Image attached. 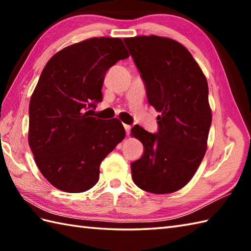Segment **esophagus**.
I'll return each mask as SVG.
<instances>
[{
	"label": "esophagus",
	"instance_id": "1",
	"mask_svg": "<svg viewBox=\"0 0 251 251\" xmlns=\"http://www.w3.org/2000/svg\"><path fill=\"white\" fill-rule=\"evenodd\" d=\"M124 128H125L126 134H127V135H129V134H130V128H131V126H130V125H127V124H124Z\"/></svg>",
	"mask_w": 251,
	"mask_h": 251
}]
</instances>
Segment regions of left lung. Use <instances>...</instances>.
I'll return each instance as SVG.
<instances>
[{"label":"left lung","instance_id":"left-lung-1","mask_svg":"<svg viewBox=\"0 0 251 251\" xmlns=\"http://www.w3.org/2000/svg\"><path fill=\"white\" fill-rule=\"evenodd\" d=\"M124 43L156 111L155 134L135 125L131 134L143 145L132 162L137 186L154 194L180 190L196 173L207 150L211 125L208 84L191 52L177 41L156 35L126 37Z\"/></svg>","mask_w":251,"mask_h":251}]
</instances>
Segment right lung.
<instances>
[{"label": "right lung", "instance_id": "add662e5", "mask_svg": "<svg viewBox=\"0 0 251 251\" xmlns=\"http://www.w3.org/2000/svg\"><path fill=\"white\" fill-rule=\"evenodd\" d=\"M129 57L119 37H93L52 56L29 104V146L42 175L68 193L98 182L101 162L125 138L117 119L89 116L106 71Z\"/></svg>", "mask_w": 251, "mask_h": 251}]
</instances>
